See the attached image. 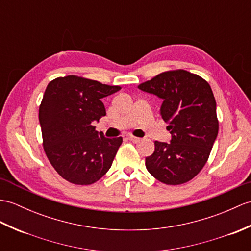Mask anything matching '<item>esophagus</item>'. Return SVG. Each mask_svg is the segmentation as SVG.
Wrapping results in <instances>:
<instances>
[{
  "label": "esophagus",
  "mask_w": 251,
  "mask_h": 251,
  "mask_svg": "<svg viewBox=\"0 0 251 251\" xmlns=\"http://www.w3.org/2000/svg\"><path fill=\"white\" fill-rule=\"evenodd\" d=\"M128 139H129L130 140V141L131 142H133V143H138V142H140V140H141V139H140V138H137V137H133V136H130L129 138H128Z\"/></svg>",
  "instance_id": "34e87169"
}]
</instances>
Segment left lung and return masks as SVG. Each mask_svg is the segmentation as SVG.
<instances>
[{
    "mask_svg": "<svg viewBox=\"0 0 251 251\" xmlns=\"http://www.w3.org/2000/svg\"><path fill=\"white\" fill-rule=\"evenodd\" d=\"M138 87L161 99L160 115L172 136L170 143L155 141L145 167L164 184L188 182L206 164L218 135L211 86L198 75L177 69L157 75Z\"/></svg>",
    "mask_w": 251,
    "mask_h": 251,
    "instance_id": "1",
    "label": "left lung"
}]
</instances>
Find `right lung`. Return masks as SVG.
Here are the masks:
<instances>
[{
    "label": "right lung",
    "instance_id": "add662e5",
    "mask_svg": "<svg viewBox=\"0 0 251 251\" xmlns=\"http://www.w3.org/2000/svg\"><path fill=\"white\" fill-rule=\"evenodd\" d=\"M120 90L77 75L56 78L47 86L38 115L44 150L69 183L91 185L111 167L123 139L106 138L93 122L106 115L101 99Z\"/></svg>",
    "mask_w": 251,
    "mask_h": 251
}]
</instances>
